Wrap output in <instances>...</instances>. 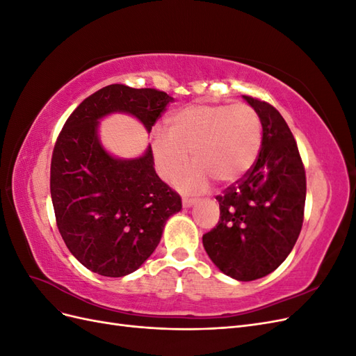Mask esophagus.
<instances>
[{
    "label": "esophagus",
    "instance_id": "1",
    "mask_svg": "<svg viewBox=\"0 0 356 356\" xmlns=\"http://www.w3.org/2000/svg\"><path fill=\"white\" fill-rule=\"evenodd\" d=\"M196 203H197L196 199H188V197L182 199V207H184V208H191L193 204H196Z\"/></svg>",
    "mask_w": 356,
    "mask_h": 356
}]
</instances>
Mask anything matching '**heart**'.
<instances>
[{
	"instance_id": "obj_1",
	"label": "heart",
	"mask_w": 356,
	"mask_h": 356,
	"mask_svg": "<svg viewBox=\"0 0 356 356\" xmlns=\"http://www.w3.org/2000/svg\"><path fill=\"white\" fill-rule=\"evenodd\" d=\"M260 115L246 104H195L166 118V134L152 138L156 170L170 179L188 163L195 166L174 179L178 190L196 193L211 179L227 187L242 179L254 166L261 148Z\"/></svg>"
}]
</instances>
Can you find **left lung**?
Here are the masks:
<instances>
[{
  "instance_id": "8db88e82",
  "label": "left lung",
  "mask_w": 356,
  "mask_h": 356,
  "mask_svg": "<svg viewBox=\"0 0 356 356\" xmlns=\"http://www.w3.org/2000/svg\"><path fill=\"white\" fill-rule=\"evenodd\" d=\"M243 99L260 115V154L242 179L217 196L220 221L202 241L224 275L248 282L276 270L293 251L303 225L306 174L284 117L270 104Z\"/></svg>"
}]
</instances>
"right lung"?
<instances>
[{
    "label": "right lung",
    "instance_id": "obj_1",
    "mask_svg": "<svg viewBox=\"0 0 356 356\" xmlns=\"http://www.w3.org/2000/svg\"><path fill=\"white\" fill-rule=\"evenodd\" d=\"M172 101L154 89L106 86L74 110L53 149L50 193L59 233L70 252L101 276L138 270L182 204L156 174L152 145L134 159L115 157L101 143L99 123L129 114L149 134Z\"/></svg>",
    "mask_w": 356,
    "mask_h": 356
}]
</instances>
